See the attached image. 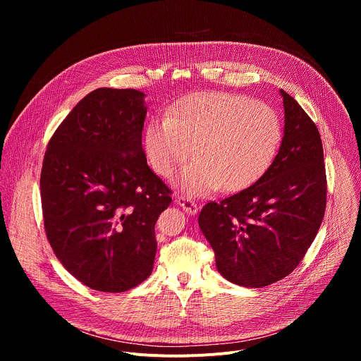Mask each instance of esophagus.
Masks as SVG:
<instances>
[{
    "instance_id": "34e87169",
    "label": "esophagus",
    "mask_w": 361,
    "mask_h": 361,
    "mask_svg": "<svg viewBox=\"0 0 361 361\" xmlns=\"http://www.w3.org/2000/svg\"><path fill=\"white\" fill-rule=\"evenodd\" d=\"M176 202H177L178 205H181L183 210H184L187 214L194 216V214H197V212H198V204H197L195 201H192V200H191L190 197H187V195H177V197H176Z\"/></svg>"
}]
</instances>
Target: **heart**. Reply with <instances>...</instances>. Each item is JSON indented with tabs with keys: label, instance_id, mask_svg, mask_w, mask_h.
Segmentation results:
<instances>
[{
	"label": "heart",
	"instance_id": "heart-1",
	"mask_svg": "<svg viewBox=\"0 0 361 361\" xmlns=\"http://www.w3.org/2000/svg\"><path fill=\"white\" fill-rule=\"evenodd\" d=\"M283 138L280 117L264 102L230 92H195L154 117L144 147L151 169L170 177L194 151L178 185L190 195L240 191L273 164Z\"/></svg>",
	"mask_w": 361,
	"mask_h": 361
}]
</instances>
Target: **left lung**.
<instances>
[{
  "instance_id": "obj_1",
  "label": "left lung",
  "mask_w": 361,
  "mask_h": 361,
  "mask_svg": "<svg viewBox=\"0 0 361 361\" xmlns=\"http://www.w3.org/2000/svg\"><path fill=\"white\" fill-rule=\"evenodd\" d=\"M284 137L270 169L248 188L202 207L198 224L219 273L243 287L288 276L322 226L327 180L320 133L298 102L280 90Z\"/></svg>"
}]
</instances>
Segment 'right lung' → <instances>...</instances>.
<instances>
[{
    "instance_id": "right-lung-1",
    "label": "right lung",
    "mask_w": 361,
    "mask_h": 361,
    "mask_svg": "<svg viewBox=\"0 0 361 361\" xmlns=\"http://www.w3.org/2000/svg\"><path fill=\"white\" fill-rule=\"evenodd\" d=\"M144 92L97 88L51 137L39 188L44 228L64 269L87 287L121 293L152 271L154 226L171 190L147 166Z\"/></svg>"
}]
</instances>
